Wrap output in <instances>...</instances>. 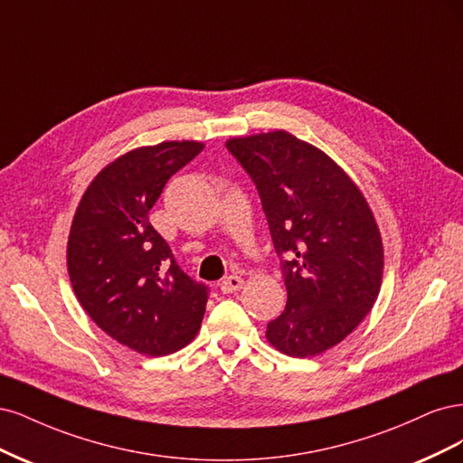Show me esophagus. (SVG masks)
Returning <instances> with one entry per match:
<instances>
[{
	"mask_svg": "<svg viewBox=\"0 0 463 463\" xmlns=\"http://www.w3.org/2000/svg\"><path fill=\"white\" fill-rule=\"evenodd\" d=\"M242 285H244V280L241 277H238V275H229L227 279H222L221 290H222V294H232L236 290H241Z\"/></svg>",
	"mask_w": 463,
	"mask_h": 463,
	"instance_id": "esophagus-1",
	"label": "esophagus"
}]
</instances>
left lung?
<instances>
[{
	"mask_svg": "<svg viewBox=\"0 0 463 463\" xmlns=\"http://www.w3.org/2000/svg\"><path fill=\"white\" fill-rule=\"evenodd\" d=\"M227 150L258 188L288 294L265 336L292 357L323 354L379 296L384 256L375 217L329 156L287 130L231 138Z\"/></svg>",
	"mask_w": 463,
	"mask_h": 463,
	"instance_id": "1",
	"label": "left lung"
}]
</instances>
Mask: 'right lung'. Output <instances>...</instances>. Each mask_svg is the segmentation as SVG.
<instances>
[{"label":"right lung","mask_w":463,"mask_h":463,"mask_svg":"<svg viewBox=\"0 0 463 463\" xmlns=\"http://www.w3.org/2000/svg\"><path fill=\"white\" fill-rule=\"evenodd\" d=\"M202 150L194 140L161 142L117 157L72 217L67 269L74 294L103 333L146 355L190 345L205 313L207 287L176 265L147 217L169 178Z\"/></svg>","instance_id":"right-lung-1"}]
</instances>
